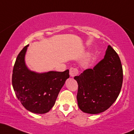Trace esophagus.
I'll return each instance as SVG.
<instances>
[{
	"label": "esophagus",
	"instance_id": "34e87169",
	"mask_svg": "<svg viewBox=\"0 0 134 134\" xmlns=\"http://www.w3.org/2000/svg\"><path fill=\"white\" fill-rule=\"evenodd\" d=\"M78 73H79V71L77 68H75V67H71V68L70 69L69 74L71 77H74V76H76V75L78 74Z\"/></svg>",
	"mask_w": 134,
	"mask_h": 134
}]
</instances>
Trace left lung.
Here are the masks:
<instances>
[{"mask_svg":"<svg viewBox=\"0 0 134 134\" xmlns=\"http://www.w3.org/2000/svg\"><path fill=\"white\" fill-rule=\"evenodd\" d=\"M74 79L78 84L79 109L88 114L104 112L115 102L121 91L123 69L120 57L109 45L104 58L93 69L75 76Z\"/></svg>","mask_w":134,"mask_h":134,"instance_id":"left-lung-1","label":"left lung"}]
</instances>
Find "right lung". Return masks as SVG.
Here are the masks:
<instances>
[{
  "label": "right lung",
  "instance_id": "right-lung-1",
  "mask_svg": "<svg viewBox=\"0 0 134 134\" xmlns=\"http://www.w3.org/2000/svg\"><path fill=\"white\" fill-rule=\"evenodd\" d=\"M29 44L18 55L13 70V87L18 99L26 109L36 114H44L53 107L69 70L37 73L28 69L25 56Z\"/></svg>",
  "mask_w": 134,
  "mask_h": 134
}]
</instances>
